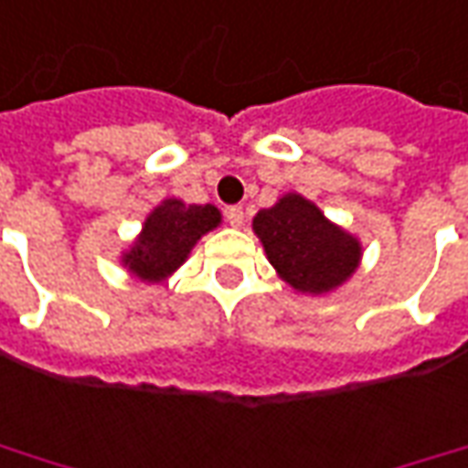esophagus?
Returning <instances> with one entry per match:
<instances>
[{
	"mask_svg": "<svg viewBox=\"0 0 468 468\" xmlns=\"http://www.w3.org/2000/svg\"><path fill=\"white\" fill-rule=\"evenodd\" d=\"M225 218H228V222H230L233 228H240V225L246 222V212H243L240 205H233V207L225 209Z\"/></svg>",
	"mask_w": 468,
	"mask_h": 468,
	"instance_id": "obj_1",
	"label": "esophagus"
}]
</instances>
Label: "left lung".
I'll use <instances>...</instances> for the list:
<instances>
[{"instance_id":"obj_1","label":"left lung","mask_w":468,"mask_h":468,"mask_svg":"<svg viewBox=\"0 0 468 468\" xmlns=\"http://www.w3.org/2000/svg\"><path fill=\"white\" fill-rule=\"evenodd\" d=\"M253 230L266 259L289 287L304 294H325L341 287L358 269V238L333 225L302 194H284L274 207L261 209Z\"/></svg>"}]
</instances>
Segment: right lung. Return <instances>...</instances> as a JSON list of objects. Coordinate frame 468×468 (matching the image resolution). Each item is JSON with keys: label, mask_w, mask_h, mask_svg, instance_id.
<instances>
[{"label": "right lung", "mask_w": 468, "mask_h": 468, "mask_svg": "<svg viewBox=\"0 0 468 468\" xmlns=\"http://www.w3.org/2000/svg\"><path fill=\"white\" fill-rule=\"evenodd\" d=\"M220 220V209L212 205L164 199L145 218L138 240L122 253V266L143 282H164L189 259L194 243L215 230Z\"/></svg>", "instance_id": "right-lung-1"}]
</instances>
